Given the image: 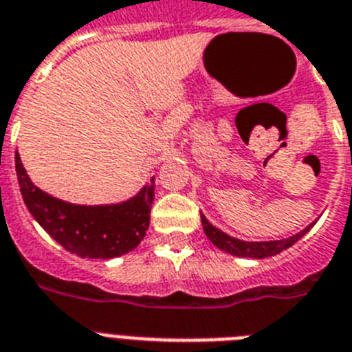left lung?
Listing matches in <instances>:
<instances>
[{
  "label": "left lung",
  "mask_w": 352,
  "mask_h": 352,
  "mask_svg": "<svg viewBox=\"0 0 352 352\" xmlns=\"http://www.w3.org/2000/svg\"><path fill=\"white\" fill-rule=\"evenodd\" d=\"M316 221H318V217H316L313 223H309L304 230L289 235V237H284V239L243 241L234 237V235L226 234L221 228L214 226L208 221L207 217L201 214L203 232H205V235L210 239L212 245L217 246V248L223 250V252H226V254L235 255V257H248V259H264V257H272V255L280 254L283 250H287L289 246L295 245L298 239H302V237L315 226Z\"/></svg>",
  "instance_id": "obj_1"
}]
</instances>
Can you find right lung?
I'll use <instances>...</instances> for the list:
<instances>
[{
  "instance_id": "1",
  "label": "right lung",
  "mask_w": 352,
  "mask_h": 352,
  "mask_svg": "<svg viewBox=\"0 0 352 352\" xmlns=\"http://www.w3.org/2000/svg\"><path fill=\"white\" fill-rule=\"evenodd\" d=\"M16 173L28 212L69 254L89 259H113L135 250L149 228L155 178L124 201L77 205L34 185L19 153H16Z\"/></svg>"
}]
</instances>
